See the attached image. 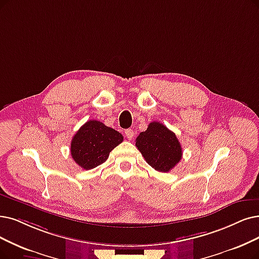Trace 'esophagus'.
Returning a JSON list of instances; mask_svg holds the SVG:
<instances>
[{"label":"esophagus","mask_w":259,"mask_h":259,"mask_svg":"<svg viewBox=\"0 0 259 259\" xmlns=\"http://www.w3.org/2000/svg\"><path fill=\"white\" fill-rule=\"evenodd\" d=\"M125 135H126V138L128 139V140H132L133 138H134V136H135V133H134V131L133 130H131V128H128V130H125Z\"/></svg>","instance_id":"1"}]
</instances>
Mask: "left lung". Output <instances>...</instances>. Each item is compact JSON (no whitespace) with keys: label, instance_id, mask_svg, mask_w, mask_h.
Here are the masks:
<instances>
[{"label":"left lung","instance_id":"8db88e82","mask_svg":"<svg viewBox=\"0 0 259 259\" xmlns=\"http://www.w3.org/2000/svg\"><path fill=\"white\" fill-rule=\"evenodd\" d=\"M136 147L146 161L159 172H169L182 159V146L177 135L162 123L153 121L136 139Z\"/></svg>","mask_w":259,"mask_h":259}]
</instances>
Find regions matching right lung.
<instances>
[{
    "label": "right lung",
    "mask_w": 259,
    "mask_h": 259,
    "mask_svg": "<svg viewBox=\"0 0 259 259\" xmlns=\"http://www.w3.org/2000/svg\"><path fill=\"white\" fill-rule=\"evenodd\" d=\"M123 141L119 132L97 120L87 121L71 141L72 158L85 170L106 161L109 153Z\"/></svg>",
    "instance_id": "add662e5"
}]
</instances>
